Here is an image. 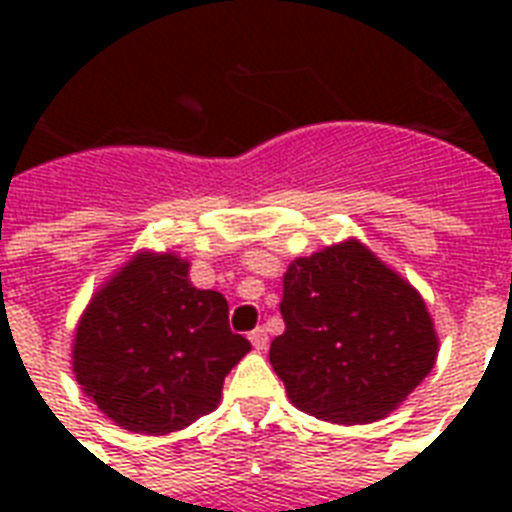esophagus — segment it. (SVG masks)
<instances>
[{"mask_svg": "<svg viewBox=\"0 0 512 512\" xmlns=\"http://www.w3.org/2000/svg\"><path fill=\"white\" fill-rule=\"evenodd\" d=\"M249 342H252L255 350H265V345H268V332L263 327H257L255 332H249Z\"/></svg>", "mask_w": 512, "mask_h": 512, "instance_id": "34e87169", "label": "esophagus"}]
</instances>
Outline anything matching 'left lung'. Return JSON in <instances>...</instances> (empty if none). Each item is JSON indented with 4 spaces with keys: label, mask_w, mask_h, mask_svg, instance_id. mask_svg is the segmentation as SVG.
Instances as JSON below:
<instances>
[{
    "label": "left lung",
    "mask_w": 512,
    "mask_h": 512,
    "mask_svg": "<svg viewBox=\"0 0 512 512\" xmlns=\"http://www.w3.org/2000/svg\"><path fill=\"white\" fill-rule=\"evenodd\" d=\"M273 372L289 401L353 425L393 412L433 369L438 340L412 284L356 239L300 257L284 276Z\"/></svg>",
    "instance_id": "obj_1"
}]
</instances>
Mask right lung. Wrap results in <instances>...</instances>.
<instances>
[{"label":"right lung","mask_w":512,"mask_h":512,"mask_svg":"<svg viewBox=\"0 0 512 512\" xmlns=\"http://www.w3.org/2000/svg\"><path fill=\"white\" fill-rule=\"evenodd\" d=\"M249 348L228 327L225 297L188 281V263L143 252L92 297L74 372L116 425L164 436L215 409L225 374Z\"/></svg>","instance_id":"1"}]
</instances>
